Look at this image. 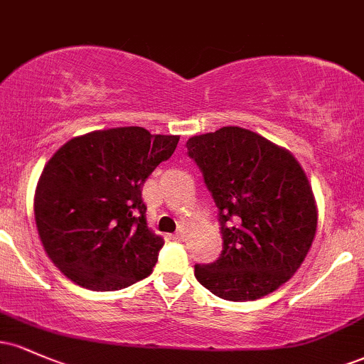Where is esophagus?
<instances>
[{
    "mask_svg": "<svg viewBox=\"0 0 364 364\" xmlns=\"http://www.w3.org/2000/svg\"><path fill=\"white\" fill-rule=\"evenodd\" d=\"M174 237H176V240H183V237H185V231H183V229H179L176 235H174Z\"/></svg>",
    "mask_w": 364,
    "mask_h": 364,
    "instance_id": "34e87169",
    "label": "esophagus"
}]
</instances>
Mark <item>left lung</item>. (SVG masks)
<instances>
[{"label":"left lung","mask_w":364,"mask_h":364,"mask_svg":"<svg viewBox=\"0 0 364 364\" xmlns=\"http://www.w3.org/2000/svg\"><path fill=\"white\" fill-rule=\"evenodd\" d=\"M188 156L219 208L224 250L195 265L196 281L228 301H255L287 282L310 252L318 208L287 149L240 127L195 135Z\"/></svg>","instance_id":"left-lung-1"}]
</instances>
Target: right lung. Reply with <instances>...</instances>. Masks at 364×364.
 <instances>
[{
  "mask_svg": "<svg viewBox=\"0 0 364 364\" xmlns=\"http://www.w3.org/2000/svg\"><path fill=\"white\" fill-rule=\"evenodd\" d=\"M178 141L141 127L95 129L49 159L36 188V225L70 281L118 291L152 274L164 240L147 225L141 188Z\"/></svg>",
  "mask_w": 364,
  "mask_h": 364,
  "instance_id": "obj_1",
  "label": "right lung"
}]
</instances>
